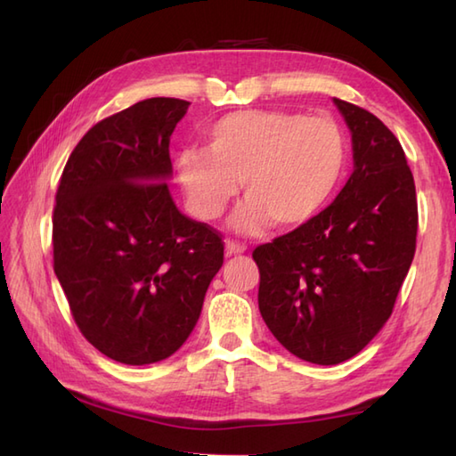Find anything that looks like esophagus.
Instances as JSON below:
<instances>
[{
  "mask_svg": "<svg viewBox=\"0 0 456 456\" xmlns=\"http://www.w3.org/2000/svg\"><path fill=\"white\" fill-rule=\"evenodd\" d=\"M244 252H246V246L241 244V241H236V240L226 241V256H240Z\"/></svg>",
  "mask_w": 456,
  "mask_h": 456,
  "instance_id": "1",
  "label": "esophagus"
}]
</instances>
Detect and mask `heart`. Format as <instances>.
I'll use <instances>...</instances> for the list:
<instances>
[{"instance_id": "b5f03b06", "label": "heart", "mask_w": 456, "mask_h": 456, "mask_svg": "<svg viewBox=\"0 0 456 456\" xmlns=\"http://www.w3.org/2000/svg\"><path fill=\"white\" fill-rule=\"evenodd\" d=\"M346 137L329 116L287 110H241L204 134V151L187 150L176 181L194 218L212 222L236 197L249 199L234 224L259 232L269 222L299 228L327 207L345 179Z\"/></svg>"}]
</instances>
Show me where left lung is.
I'll return each mask as SVG.
<instances>
[{"label":"left lung","instance_id":"obj_1","mask_svg":"<svg viewBox=\"0 0 456 456\" xmlns=\"http://www.w3.org/2000/svg\"><path fill=\"white\" fill-rule=\"evenodd\" d=\"M352 132L354 173L311 222L257 246L259 313L297 358L340 364L394 311L415 256V183L397 137L368 110L334 98Z\"/></svg>","mask_w":456,"mask_h":456}]
</instances>
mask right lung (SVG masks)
Masks as SVG:
<instances>
[{"label": "right lung", "instance_id": "1", "mask_svg": "<svg viewBox=\"0 0 456 456\" xmlns=\"http://www.w3.org/2000/svg\"><path fill=\"white\" fill-rule=\"evenodd\" d=\"M191 102L147 98L74 147L53 212V267L92 346L129 366L175 354L224 264L222 234L167 187L169 142Z\"/></svg>", "mask_w": 456, "mask_h": 456}]
</instances>
